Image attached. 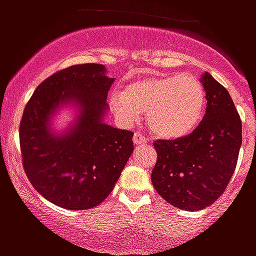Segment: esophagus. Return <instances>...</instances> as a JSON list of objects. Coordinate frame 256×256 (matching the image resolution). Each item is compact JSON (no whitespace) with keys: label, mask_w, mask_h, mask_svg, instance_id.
Wrapping results in <instances>:
<instances>
[{"label":"esophagus","mask_w":256,"mask_h":256,"mask_svg":"<svg viewBox=\"0 0 256 256\" xmlns=\"http://www.w3.org/2000/svg\"><path fill=\"white\" fill-rule=\"evenodd\" d=\"M132 140H134V144H148V138H144L140 132H134V136H132Z\"/></svg>","instance_id":"34e87169"}]
</instances>
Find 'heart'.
I'll use <instances>...</instances> for the list:
<instances>
[{"instance_id":"obj_1","label":"heart","mask_w":256,"mask_h":256,"mask_svg":"<svg viewBox=\"0 0 256 256\" xmlns=\"http://www.w3.org/2000/svg\"><path fill=\"white\" fill-rule=\"evenodd\" d=\"M204 88L192 74H156L140 78L114 92L110 104L128 124L146 112L148 130L158 138L176 140L190 134L204 112Z\"/></svg>"}]
</instances>
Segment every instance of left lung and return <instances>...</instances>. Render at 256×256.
Returning <instances> with one entry per match:
<instances>
[{"label": "left lung", "mask_w": 256, "mask_h": 256, "mask_svg": "<svg viewBox=\"0 0 256 256\" xmlns=\"http://www.w3.org/2000/svg\"><path fill=\"white\" fill-rule=\"evenodd\" d=\"M200 82L207 100L200 124L188 136L154 142V188L166 202L188 211L206 208L223 194L242 146V120L228 92L210 73Z\"/></svg>", "instance_id": "1"}]
</instances>
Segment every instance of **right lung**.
I'll return each instance as SVG.
<instances>
[{"instance_id": "obj_1", "label": "right lung", "mask_w": 256, "mask_h": 256, "mask_svg": "<svg viewBox=\"0 0 256 256\" xmlns=\"http://www.w3.org/2000/svg\"><path fill=\"white\" fill-rule=\"evenodd\" d=\"M112 82L104 65H74L46 78L26 104L20 124L24 168L57 206L86 210L104 202L134 150L132 132L104 124ZM68 103L78 116L69 130L56 134L50 118Z\"/></svg>"}]
</instances>
